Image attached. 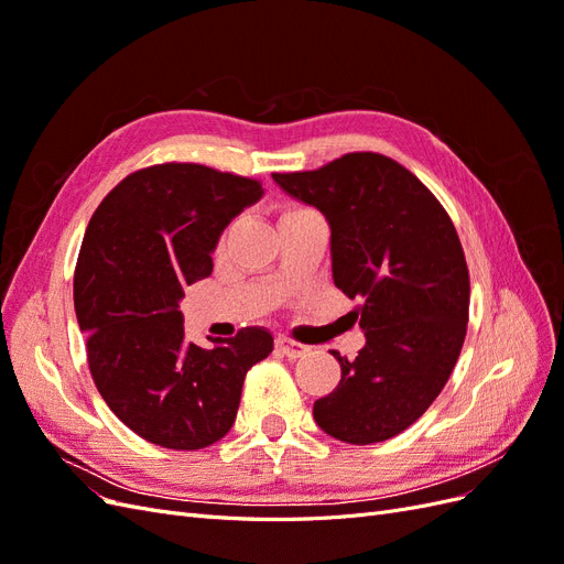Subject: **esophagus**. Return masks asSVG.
Masks as SVG:
<instances>
[{"label":"esophagus","instance_id":"esophagus-1","mask_svg":"<svg viewBox=\"0 0 564 564\" xmlns=\"http://www.w3.org/2000/svg\"><path fill=\"white\" fill-rule=\"evenodd\" d=\"M275 348H278V352H280V355L292 357V360H296V357L305 355V350H308L305 346L296 344V340H289V338H284V336H278V340H275Z\"/></svg>","mask_w":564,"mask_h":564}]
</instances>
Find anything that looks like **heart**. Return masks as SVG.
Returning a JSON list of instances; mask_svg holds the SVG:
<instances>
[{
	"label": "heart",
	"mask_w": 564,
	"mask_h": 564,
	"mask_svg": "<svg viewBox=\"0 0 564 564\" xmlns=\"http://www.w3.org/2000/svg\"><path fill=\"white\" fill-rule=\"evenodd\" d=\"M311 209H303V207H296V204H292V207H286L284 212H282V218L280 220H284V218H294V216H301V214H308Z\"/></svg>",
	"instance_id": "1"
}]
</instances>
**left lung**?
Wrapping results in <instances>:
<instances>
[{
  "instance_id": "1",
  "label": "left lung",
  "mask_w": 564,
  "mask_h": 564,
  "mask_svg": "<svg viewBox=\"0 0 564 564\" xmlns=\"http://www.w3.org/2000/svg\"><path fill=\"white\" fill-rule=\"evenodd\" d=\"M332 228V278L367 344L334 357L340 381L313 406L319 429L373 445L409 429L445 388L466 338L470 280L456 228L412 172L350 152L315 172L272 174Z\"/></svg>"
}]
</instances>
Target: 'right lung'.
<instances>
[{
	"instance_id": "1",
	"label": "right lung",
	"mask_w": 564,
	"mask_h": 564,
	"mask_svg": "<svg viewBox=\"0 0 564 564\" xmlns=\"http://www.w3.org/2000/svg\"><path fill=\"white\" fill-rule=\"evenodd\" d=\"M263 195L259 181L202 164L127 176L89 220L75 268V313L94 383L112 414L166 449H202L235 423L247 371L272 334L242 329L214 348L187 344L178 303L212 275L230 220Z\"/></svg>"
}]
</instances>
